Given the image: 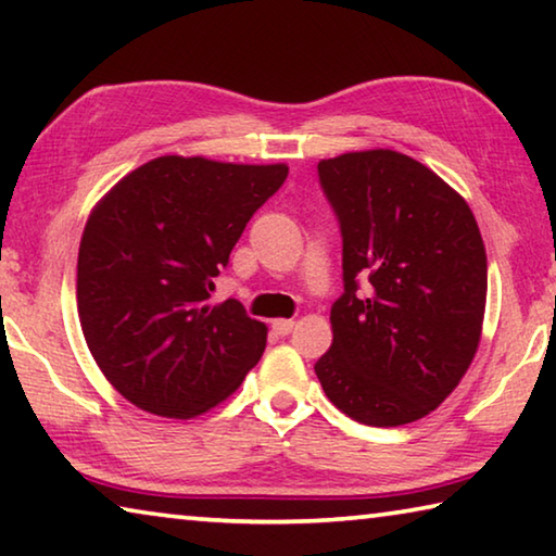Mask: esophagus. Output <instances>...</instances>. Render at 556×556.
I'll return each mask as SVG.
<instances>
[{"instance_id":"34e87169","label":"esophagus","mask_w":556,"mask_h":556,"mask_svg":"<svg viewBox=\"0 0 556 556\" xmlns=\"http://www.w3.org/2000/svg\"><path fill=\"white\" fill-rule=\"evenodd\" d=\"M291 328H294V321H291V318H277V321H271V331L277 336H289Z\"/></svg>"}]
</instances>
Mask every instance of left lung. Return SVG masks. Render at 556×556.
I'll return each instance as SVG.
<instances>
[{
	"instance_id": "left-lung-1",
	"label": "left lung",
	"mask_w": 556,
	"mask_h": 556,
	"mask_svg": "<svg viewBox=\"0 0 556 556\" xmlns=\"http://www.w3.org/2000/svg\"><path fill=\"white\" fill-rule=\"evenodd\" d=\"M343 240L333 343L314 370L338 409L370 427L427 417L481 341L488 262L468 203L392 149L318 162Z\"/></svg>"
}]
</instances>
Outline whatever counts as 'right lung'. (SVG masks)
Masks as SVG:
<instances>
[{
	"label": "right lung",
	"mask_w": 556,
	"mask_h": 556,
	"mask_svg": "<svg viewBox=\"0 0 556 556\" xmlns=\"http://www.w3.org/2000/svg\"><path fill=\"white\" fill-rule=\"evenodd\" d=\"M285 164L159 156L98 203L78 252V316L122 397L188 419L240 388L267 343L238 299L211 304L244 225L275 195Z\"/></svg>",
	"instance_id": "obj_1"
}]
</instances>
